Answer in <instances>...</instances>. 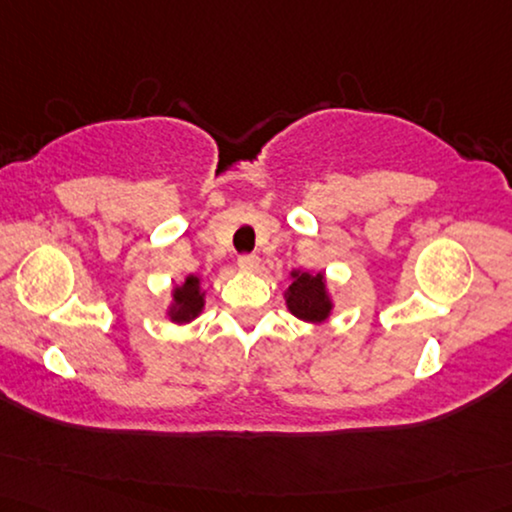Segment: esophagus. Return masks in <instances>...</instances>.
I'll list each match as a JSON object with an SVG mask.
<instances>
[{
  "instance_id": "obj_1",
  "label": "esophagus",
  "mask_w": 512,
  "mask_h": 512,
  "mask_svg": "<svg viewBox=\"0 0 512 512\" xmlns=\"http://www.w3.org/2000/svg\"><path fill=\"white\" fill-rule=\"evenodd\" d=\"M237 264H239L241 271H257L259 257L257 255H241Z\"/></svg>"
}]
</instances>
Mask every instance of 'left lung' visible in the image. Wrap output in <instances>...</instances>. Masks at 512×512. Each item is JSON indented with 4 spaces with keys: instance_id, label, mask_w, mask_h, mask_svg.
<instances>
[{
    "instance_id": "8db88e82",
    "label": "left lung",
    "mask_w": 512,
    "mask_h": 512,
    "mask_svg": "<svg viewBox=\"0 0 512 512\" xmlns=\"http://www.w3.org/2000/svg\"><path fill=\"white\" fill-rule=\"evenodd\" d=\"M289 287L285 289V305L296 319L305 323H326L332 310H335V298L328 289L326 273H312L303 269L289 271Z\"/></svg>"
}]
</instances>
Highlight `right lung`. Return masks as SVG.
<instances>
[{
	"instance_id": "obj_1",
	"label": "right lung",
	"mask_w": 512,
	"mask_h": 512,
	"mask_svg": "<svg viewBox=\"0 0 512 512\" xmlns=\"http://www.w3.org/2000/svg\"><path fill=\"white\" fill-rule=\"evenodd\" d=\"M207 291L202 287L200 275H184L180 285L170 287V303L166 307V316L175 326H186V323L196 321L205 310Z\"/></svg>"
}]
</instances>
